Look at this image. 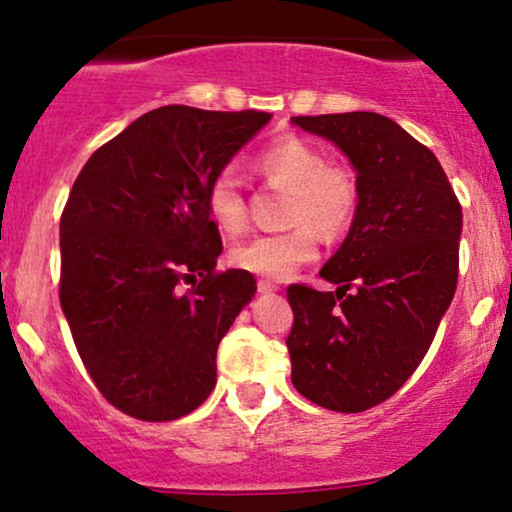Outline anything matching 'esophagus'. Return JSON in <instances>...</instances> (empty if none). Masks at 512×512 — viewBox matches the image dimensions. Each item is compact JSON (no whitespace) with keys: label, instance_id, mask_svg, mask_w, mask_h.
Segmentation results:
<instances>
[{"label":"esophagus","instance_id":"esophagus-1","mask_svg":"<svg viewBox=\"0 0 512 512\" xmlns=\"http://www.w3.org/2000/svg\"><path fill=\"white\" fill-rule=\"evenodd\" d=\"M257 291L272 293V291H276V284H272V281H267V279H260V281H257Z\"/></svg>","mask_w":512,"mask_h":512}]
</instances>
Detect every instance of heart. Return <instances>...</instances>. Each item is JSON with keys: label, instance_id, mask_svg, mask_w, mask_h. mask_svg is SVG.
Listing matches in <instances>:
<instances>
[{"label": "heart", "instance_id": "b5f03b06", "mask_svg": "<svg viewBox=\"0 0 512 512\" xmlns=\"http://www.w3.org/2000/svg\"><path fill=\"white\" fill-rule=\"evenodd\" d=\"M255 170L269 185L289 190L284 216L293 226L284 233H262L243 240L231 250L228 262L240 272L286 279L315 260L317 233L313 225L325 238H339L349 231L361 197L358 178L346 163L327 161L320 146L298 134H284L257 151ZM204 204L221 231H243L248 204L236 170L221 168L211 175Z\"/></svg>", "mask_w": 512, "mask_h": 512}]
</instances>
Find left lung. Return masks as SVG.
Returning a JSON list of instances; mask_svg holds the SVG:
<instances>
[{"label": "left lung", "instance_id": "obj_1", "mask_svg": "<svg viewBox=\"0 0 512 512\" xmlns=\"http://www.w3.org/2000/svg\"><path fill=\"white\" fill-rule=\"evenodd\" d=\"M354 163L358 211L320 269L286 289L293 387L342 414L390 399L424 361L457 289L462 207L431 149L378 113L293 117Z\"/></svg>", "mask_w": 512, "mask_h": 512}]
</instances>
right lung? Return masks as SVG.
Returning a JSON list of instances; mask_svg holds the SVG:
<instances>
[{"label":"right lung","mask_w":512,"mask_h":512,"mask_svg":"<svg viewBox=\"0 0 512 512\" xmlns=\"http://www.w3.org/2000/svg\"><path fill=\"white\" fill-rule=\"evenodd\" d=\"M272 120L163 105L93 151L60 219V303L98 392L139 421H175L216 385V349L255 276L219 272L204 192Z\"/></svg>","instance_id":"1"}]
</instances>
